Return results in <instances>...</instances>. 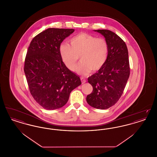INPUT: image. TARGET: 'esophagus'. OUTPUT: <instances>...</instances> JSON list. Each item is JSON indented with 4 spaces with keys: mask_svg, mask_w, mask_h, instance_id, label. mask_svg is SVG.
<instances>
[{
    "mask_svg": "<svg viewBox=\"0 0 157 157\" xmlns=\"http://www.w3.org/2000/svg\"><path fill=\"white\" fill-rule=\"evenodd\" d=\"M81 81H82V83H85L86 82V80H85L83 77L81 78Z\"/></svg>",
    "mask_w": 157,
    "mask_h": 157,
    "instance_id": "obj_1",
    "label": "esophagus"
}]
</instances>
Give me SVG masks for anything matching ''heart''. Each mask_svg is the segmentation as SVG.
I'll return each mask as SVG.
<instances>
[{"label":"heart","instance_id":"obj_1","mask_svg":"<svg viewBox=\"0 0 157 157\" xmlns=\"http://www.w3.org/2000/svg\"><path fill=\"white\" fill-rule=\"evenodd\" d=\"M70 45L62 44L59 47L60 58L63 65L74 71L79 57L81 62L76 69L78 74L86 75L104 66L108 55V45L104 38H97L85 33L71 37Z\"/></svg>","mask_w":157,"mask_h":157}]
</instances>
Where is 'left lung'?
Masks as SVG:
<instances>
[{
  "label": "left lung",
  "instance_id": "1",
  "mask_svg": "<svg viewBox=\"0 0 157 157\" xmlns=\"http://www.w3.org/2000/svg\"><path fill=\"white\" fill-rule=\"evenodd\" d=\"M104 36L108 45V59L104 66L88 78L92 93L86 97L90 106L106 109L119 100L130 74L127 45L112 31L94 30Z\"/></svg>",
  "mask_w": 157,
  "mask_h": 157
}]
</instances>
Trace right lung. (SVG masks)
<instances>
[{"mask_svg":"<svg viewBox=\"0 0 157 157\" xmlns=\"http://www.w3.org/2000/svg\"><path fill=\"white\" fill-rule=\"evenodd\" d=\"M74 31L49 28L34 37L28 48L25 74L31 95L45 109L63 106L72 90L81 85L79 76L63 65L59 53L60 44Z\"/></svg>","mask_w":157,"mask_h":157,"instance_id":"add662e5","label":"right lung"}]
</instances>
